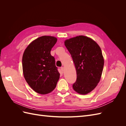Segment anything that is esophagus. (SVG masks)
Returning <instances> with one entry per match:
<instances>
[{"label": "esophagus", "mask_w": 126, "mask_h": 126, "mask_svg": "<svg viewBox=\"0 0 126 126\" xmlns=\"http://www.w3.org/2000/svg\"><path fill=\"white\" fill-rule=\"evenodd\" d=\"M61 70H62V71L63 72V73L64 71V68L63 67H61Z\"/></svg>", "instance_id": "1"}]
</instances>
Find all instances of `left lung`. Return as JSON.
<instances>
[{
  "mask_svg": "<svg viewBox=\"0 0 126 126\" xmlns=\"http://www.w3.org/2000/svg\"><path fill=\"white\" fill-rule=\"evenodd\" d=\"M64 45L71 56L77 72V79L72 88L79 94L90 93L100 81L104 68L100 47L90 38L84 36L67 39Z\"/></svg>",
  "mask_w": 126,
  "mask_h": 126,
  "instance_id": "left-lung-1",
  "label": "left lung"
}]
</instances>
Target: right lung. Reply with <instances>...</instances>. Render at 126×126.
<instances>
[{
  "mask_svg": "<svg viewBox=\"0 0 126 126\" xmlns=\"http://www.w3.org/2000/svg\"><path fill=\"white\" fill-rule=\"evenodd\" d=\"M57 41L52 36L38 38L28 45L22 56V70L26 81L34 91L41 94L54 90L60 77L55 58L50 54Z\"/></svg>",
  "mask_w": 126,
  "mask_h": 126,
  "instance_id": "add662e5",
  "label": "right lung"
}]
</instances>
